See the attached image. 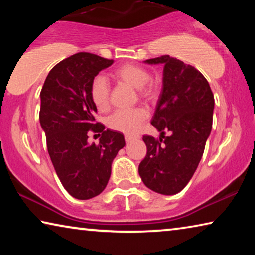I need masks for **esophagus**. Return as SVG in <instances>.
<instances>
[{"label": "esophagus", "mask_w": 255, "mask_h": 255, "mask_svg": "<svg viewBox=\"0 0 255 255\" xmlns=\"http://www.w3.org/2000/svg\"><path fill=\"white\" fill-rule=\"evenodd\" d=\"M133 139V137L129 136V135H126L125 136V140H126V143H129V141H131Z\"/></svg>", "instance_id": "34e87169"}]
</instances>
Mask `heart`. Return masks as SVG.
Returning <instances> with one entry per match:
<instances>
[{"label": "heart", "instance_id": "obj_1", "mask_svg": "<svg viewBox=\"0 0 255 255\" xmlns=\"http://www.w3.org/2000/svg\"><path fill=\"white\" fill-rule=\"evenodd\" d=\"M116 79L125 82L138 90L139 97L146 101H152L157 93L156 85L149 80L148 72L143 67L126 64L114 72ZM110 86L105 76L98 75L93 79L90 94L98 110L106 111L110 105ZM147 118V111L144 108L137 107L130 109H119L108 118V126L114 130L133 135L139 129L140 125Z\"/></svg>", "mask_w": 255, "mask_h": 255}]
</instances>
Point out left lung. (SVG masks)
I'll list each match as a JSON object with an SVG mask.
<instances>
[{"label": "left lung", "instance_id": "8db88e82", "mask_svg": "<svg viewBox=\"0 0 255 255\" xmlns=\"http://www.w3.org/2000/svg\"><path fill=\"white\" fill-rule=\"evenodd\" d=\"M145 63L164 65L162 92L150 122L161 137H143L147 153L138 172L146 187L171 196L188 184L204 154L213 127L214 94L205 76L182 60L164 55Z\"/></svg>", "mask_w": 255, "mask_h": 255}]
</instances>
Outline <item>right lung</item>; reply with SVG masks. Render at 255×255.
<instances>
[{"mask_svg":"<svg viewBox=\"0 0 255 255\" xmlns=\"http://www.w3.org/2000/svg\"><path fill=\"white\" fill-rule=\"evenodd\" d=\"M114 63L77 53L55 65L40 92L39 120L47 149L63 187L72 197L91 199L106 189L111 164L125 146L122 132L97 123L90 89L99 72ZM90 132L102 133L99 144L87 143Z\"/></svg>","mask_w":255,"mask_h":255,"instance_id":"add662e5","label":"right lung"}]
</instances>
